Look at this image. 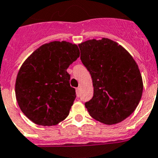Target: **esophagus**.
<instances>
[{
    "label": "esophagus",
    "mask_w": 158,
    "mask_h": 158,
    "mask_svg": "<svg viewBox=\"0 0 158 158\" xmlns=\"http://www.w3.org/2000/svg\"><path fill=\"white\" fill-rule=\"evenodd\" d=\"M76 94H77V96H79V95H80V88L79 87H78V88H76Z\"/></svg>",
    "instance_id": "1"
}]
</instances>
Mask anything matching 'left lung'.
Segmentation results:
<instances>
[{"instance_id": "1", "label": "left lung", "mask_w": 158, "mask_h": 158, "mask_svg": "<svg viewBox=\"0 0 158 158\" xmlns=\"http://www.w3.org/2000/svg\"><path fill=\"white\" fill-rule=\"evenodd\" d=\"M82 64L93 79V96L85 103L90 116L108 125L120 123L134 113L141 99L143 81L137 62L109 38L79 45Z\"/></svg>"}]
</instances>
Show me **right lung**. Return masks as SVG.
<instances>
[{
  "instance_id": "right-lung-1",
  "label": "right lung",
  "mask_w": 158,
  "mask_h": 158,
  "mask_svg": "<svg viewBox=\"0 0 158 158\" xmlns=\"http://www.w3.org/2000/svg\"><path fill=\"white\" fill-rule=\"evenodd\" d=\"M76 44L46 43L24 62L15 82V96L22 113L42 126L57 125L68 116L76 99L67 69L79 57Z\"/></svg>"
}]
</instances>
